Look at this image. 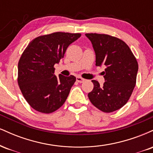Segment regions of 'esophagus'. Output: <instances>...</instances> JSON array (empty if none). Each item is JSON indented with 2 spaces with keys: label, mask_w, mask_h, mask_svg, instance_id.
Here are the masks:
<instances>
[{
  "label": "esophagus",
  "mask_w": 153,
  "mask_h": 153,
  "mask_svg": "<svg viewBox=\"0 0 153 153\" xmlns=\"http://www.w3.org/2000/svg\"><path fill=\"white\" fill-rule=\"evenodd\" d=\"M76 80L78 82H83L84 81H85V79L81 78V77L78 76V77H76Z\"/></svg>",
  "instance_id": "1"
}]
</instances>
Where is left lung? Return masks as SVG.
I'll list each match as a JSON object with an SVG mask.
<instances>
[{"mask_svg":"<svg viewBox=\"0 0 153 153\" xmlns=\"http://www.w3.org/2000/svg\"><path fill=\"white\" fill-rule=\"evenodd\" d=\"M96 53V65L106 67L105 82L100 85L93 80L94 87L88 94L92 104L106 113L124 106L136 84L138 63L128 45L122 40L107 34H85Z\"/></svg>","mask_w":153,"mask_h":153,"instance_id":"8db88e82","label":"left lung"}]
</instances>
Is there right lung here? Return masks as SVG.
Instances as JSON below:
<instances>
[{"label":"right lung","mask_w":153,"mask_h":153,"mask_svg":"<svg viewBox=\"0 0 153 153\" xmlns=\"http://www.w3.org/2000/svg\"><path fill=\"white\" fill-rule=\"evenodd\" d=\"M80 34L55 32L35 38L18 64V83L28 103L39 112L50 114L65 102L76 78L54 75L55 64Z\"/></svg>","instance_id":"right-lung-1"}]
</instances>
